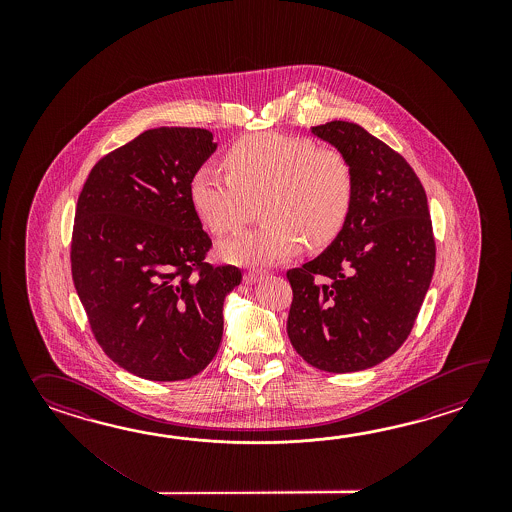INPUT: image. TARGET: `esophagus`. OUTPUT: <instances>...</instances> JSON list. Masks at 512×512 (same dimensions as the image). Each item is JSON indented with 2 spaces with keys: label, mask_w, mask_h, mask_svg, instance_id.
Returning a JSON list of instances; mask_svg holds the SVG:
<instances>
[{
  "label": "esophagus",
  "mask_w": 512,
  "mask_h": 512,
  "mask_svg": "<svg viewBox=\"0 0 512 512\" xmlns=\"http://www.w3.org/2000/svg\"><path fill=\"white\" fill-rule=\"evenodd\" d=\"M263 276V271H247L243 276V282L245 283H256Z\"/></svg>",
  "instance_id": "esophagus-1"
}]
</instances>
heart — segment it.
Returning a JSON list of instances; mask_svg holds the SVG:
<instances>
[{
  "label": "heart",
  "instance_id": "obj_1",
  "mask_svg": "<svg viewBox=\"0 0 512 512\" xmlns=\"http://www.w3.org/2000/svg\"><path fill=\"white\" fill-rule=\"evenodd\" d=\"M225 174L203 164L190 177L188 197L216 236L241 229L260 203V227L219 245L223 260L271 265L302 247L337 240L355 199V170L346 153L278 131L240 137L223 153Z\"/></svg>",
  "mask_w": 512,
  "mask_h": 512
}]
</instances>
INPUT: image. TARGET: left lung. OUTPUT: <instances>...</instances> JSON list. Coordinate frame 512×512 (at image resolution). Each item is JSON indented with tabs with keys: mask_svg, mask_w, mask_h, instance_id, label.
Masks as SVG:
<instances>
[{
	"mask_svg": "<svg viewBox=\"0 0 512 512\" xmlns=\"http://www.w3.org/2000/svg\"><path fill=\"white\" fill-rule=\"evenodd\" d=\"M313 133L348 155L355 199L331 247L287 271V335L318 370H368L403 346L434 276L425 188L401 153L355 122L331 120Z\"/></svg>",
	"mask_w": 512,
	"mask_h": 512,
	"instance_id": "1",
	"label": "left lung"
}]
</instances>
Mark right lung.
<instances>
[{"instance_id": "obj_1", "label": "right lung", "mask_w": 512, "mask_h": 512, "mask_svg": "<svg viewBox=\"0 0 512 512\" xmlns=\"http://www.w3.org/2000/svg\"><path fill=\"white\" fill-rule=\"evenodd\" d=\"M218 148L203 128H155L87 175L71 236V274L98 346L148 381L205 370L223 337V300L240 267L205 261L212 240L190 177Z\"/></svg>"}]
</instances>
